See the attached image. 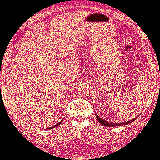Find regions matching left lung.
<instances>
[{"mask_svg":"<svg viewBox=\"0 0 160 160\" xmlns=\"http://www.w3.org/2000/svg\"><path fill=\"white\" fill-rule=\"evenodd\" d=\"M96 117H97V119H98V122H100L101 124L103 125V126H108V127L117 126V125H125L129 124V123L132 122L133 121H134L137 118V117H136V118L133 119V120L127 121V122H107V121H105L103 120H102L101 118H100V117L97 114V113H96Z\"/></svg>","mask_w":160,"mask_h":160,"instance_id":"1","label":"left lung"}]
</instances>
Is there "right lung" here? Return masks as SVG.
Instances as JSON below:
<instances>
[{
    "instance_id": "1",
    "label": "right lung",
    "mask_w": 160,
    "mask_h": 160,
    "mask_svg": "<svg viewBox=\"0 0 160 160\" xmlns=\"http://www.w3.org/2000/svg\"><path fill=\"white\" fill-rule=\"evenodd\" d=\"M62 122V120H61V121H60V122H58V124H56L55 125H54V126H52V127H49V128H48V129H51V128H54V127H57V126H58V125H59L60 124V123H61Z\"/></svg>"
}]
</instances>
